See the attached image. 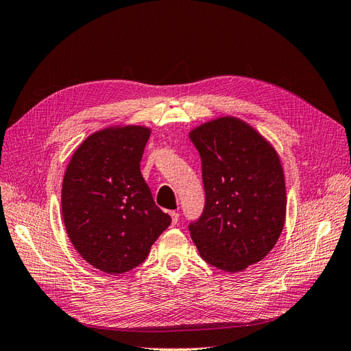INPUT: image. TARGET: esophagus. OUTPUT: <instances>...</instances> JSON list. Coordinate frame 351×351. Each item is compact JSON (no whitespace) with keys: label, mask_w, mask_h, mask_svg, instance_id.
<instances>
[{"label":"esophagus","mask_w":351,"mask_h":351,"mask_svg":"<svg viewBox=\"0 0 351 351\" xmlns=\"http://www.w3.org/2000/svg\"><path fill=\"white\" fill-rule=\"evenodd\" d=\"M169 215H171V222H173V226H177V222H178V212H176V210H171L169 212Z\"/></svg>","instance_id":"34e87169"}]
</instances>
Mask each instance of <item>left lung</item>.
Listing matches in <instances>:
<instances>
[{"label":"left lung","instance_id":"obj_1","mask_svg":"<svg viewBox=\"0 0 351 351\" xmlns=\"http://www.w3.org/2000/svg\"><path fill=\"white\" fill-rule=\"evenodd\" d=\"M202 159L206 204L190 224L204 261L227 272L258 263L277 244L287 212L278 152L267 137L234 115L189 132Z\"/></svg>","mask_w":351,"mask_h":351}]
</instances>
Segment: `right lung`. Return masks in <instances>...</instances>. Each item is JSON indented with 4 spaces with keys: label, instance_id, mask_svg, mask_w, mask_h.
I'll use <instances>...</instances> for the list:
<instances>
[{
    "label": "right lung",
    "instance_id": "obj_1",
    "mask_svg": "<svg viewBox=\"0 0 351 351\" xmlns=\"http://www.w3.org/2000/svg\"><path fill=\"white\" fill-rule=\"evenodd\" d=\"M152 130L139 124L108 125L73 152L61 189L66 231L80 256L107 274L141 265L171 224L141 173Z\"/></svg>",
    "mask_w": 351,
    "mask_h": 351
}]
</instances>
